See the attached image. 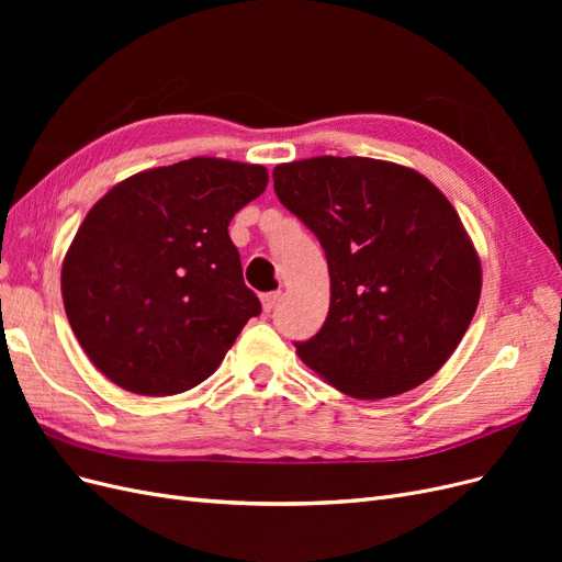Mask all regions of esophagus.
<instances>
[{"mask_svg":"<svg viewBox=\"0 0 562 562\" xmlns=\"http://www.w3.org/2000/svg\"><path fill=\"white\" fill-rule=\"evenodd\" d=\"M279 300H281V293H279V291H277V293H265V295H262V310H265V314H269L271 310H274L277 304H279Z\"/></svg>","mask_w":562,"mask_h":562,"instance_id":"34e87169","label":"esophagus"}]
</instances>
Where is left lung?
<instances>
[{"mask_svg": "<svg viewBox=\"0 0 562 562\" xmlns=\"http://www.w3.org/2000/svg\"><path fill=\"white\" fill-rule=\"evenodd\" d=\"M274 192L326 250L330 310L302 363L361 401L443 368L481 300V260L452 203L407 166L314 157L274 168Z\"/></svg>", "mask_w": 562, "mask_h": 562, "instance_id": "left-lung-1", "label": "left lung"}]
</instances>
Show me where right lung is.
Segmentation results:
<instances>
[{
  "label": "right lung",
  "mask_w": 562,
  "mask_h": 562,
  "mask_svg": "<svg viewBox=\"0 0 562 562\" xmlns=\"http://www.w3.org/2000/svg\"><path fill=\"white\" fill-rule=\"evenodd\" d=\"M267 180L258 164L194 157L126 178L83 217L60 291L81 349L108 380L173 396L223 363L262 312L227 227Z\"/></svg>",
  "instance_id": "right-lung-1"
}]
</instances>
